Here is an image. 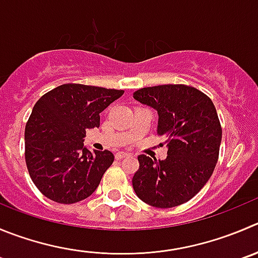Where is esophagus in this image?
Masks as SVG:
<instances>
[{"instance_id": "obj_1", "label": "esophagus", "mask_w": 258, "mask_h": 258, "mask_svg": "<svg viewBox=\"0 0 258 258\" xmlns=\"http://www.w3.org/2000/svg\"><path fill=\"white\" fill-rule=\"evenodd\" d=\"M131 153H127V152H117L116 154H115V158L116 159H122L125 158V157H127Z\"/></svg>"}]
</instances>
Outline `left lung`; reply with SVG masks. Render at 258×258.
I'll return each instance as SVG.
<instances>
[{
  "mask_svg": "<svg viewBox=\"0 0 258 258\" xmlns=\"http://www.w3.org/2000/svg\"><path fill=\"white\" fill-rule=\"evenodd\" d=\"M137 101L158 112L157 134L167 138V158L138 156L133 176L137 196L156 208H173L192 199L213 175L222 142L214 104L204 92L186 85L144 87Z\"/></svg>",
  "mask_w": 258,
  "mask_h": 258,
  "instance_id": "1",
  "label": "left lung"
}]
</instances>
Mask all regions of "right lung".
I'll return each mask as SVG.
<instances>
[{"label":"right lung","mask_w":258,"mask_h":258,"mask_svg":"<svg viewBox=\"0 0 258 258\" xmlns=\"http://www.w3.org/2000/svg\"><path fill=\"white\" fill-rule=\"evenodd\" d=\"M124 91L64 83L34 105L25 126V161L38 190L59 204L88 198L114 162L110 151L83 147L86 131L100 126V112Z\"/></svg>","instance_id":"right-lung-1"}]
</instances>
